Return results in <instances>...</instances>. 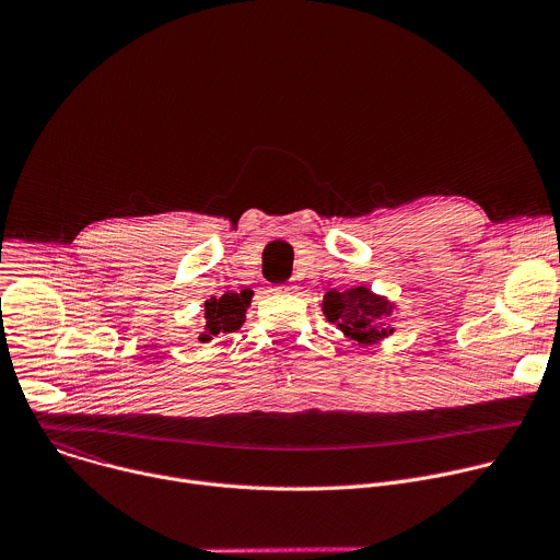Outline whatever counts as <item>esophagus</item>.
I'll return each mask as SVG.
<instances>
[{
    "label": "esophagus",
    "mask_w": 560,
    "mask_h": 560,
    "mask_svg": "<svg viewBox=\"0 0 560 560\" xmlns=\"http://www.w3.org/2000/svg\"><path fill=\"white\" fill-rule=\"evenodd\" d=\"M275 292H288V294H292V292H296V288H294V285H277Z\"/></svg>",
    "instance_id": "obj_1"
}]
</instances>
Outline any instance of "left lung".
Masks as SVG:
<instances>
[{"label":"left lung","instance_id":"1","mask_svg":"<svg viewBox=\"0 0 560 560\" xmlns=\"http://www.w3.org/2000/svg\"><path fill=\"white\" fill-rule=\"evenodd\" d=\"M322 312L328 322L352 346H376L394 335V314L398 305L383 294H376L365 283L348 290H330L324 296Z\"/></svg>","mask_w":560,"mask_h":560}]
</instances>
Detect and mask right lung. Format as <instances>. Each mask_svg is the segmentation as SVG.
<instances>
[{"label": "right lung", "mask_w": 560, "mask_h": 560, "mask_svg": "<svg viewBox=\"0 0 560 560\" xmlns=\"http://www.w3.org/2000/svg\"><path fill=\"white\" fill-rule=\"evenodd\" d=\"M250 292H225L223 296H210L203 305V322L199 341L208 343L219 335H230L238 330L246 322V310L250 307Z\"/></svg>", "instance_id": "add662e5"}]
</instances>
